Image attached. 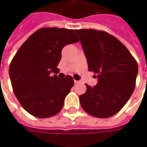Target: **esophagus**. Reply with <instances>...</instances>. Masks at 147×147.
I'll use <instances>...</instances> for the list:
<instances>
[{
    "mask_svg": "<svg viewBox=\"0 0 147 147\" xmlns=\"http://www.w3.org/2000/svg\"><path fill=\"white\" fill-rule=\"evenodd\" d=\"M74 82H75V84H76V85H77V84H78V83H79V81L74 80Z\"/></svg>",
    "mask_w": 147,
    "mask_h": 147,
    "instance_id": "obj_1",
    "label": "esophagus"
}]
</instances>
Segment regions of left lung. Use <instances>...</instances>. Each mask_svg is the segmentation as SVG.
<instances>
[{
  "instance_id": "left-lung-1",
  "label": "left lung",
  "mask_w": 147,
  "mask_h": 147,
  "mask_svg": "<svg viewBox=\"0 0 147 147\" xmlns=\"http://www.w3.org/2000/svg\"><path fill=\"white\" fill-rule=\"evenodd\" d=\"M80 38L88 70L94 71L98 83L86 85L79 96L85 112L99 118L116 114L134 91L138 65L124 45L104 31L76 30Z\"/></svg>"
}]
</instances>
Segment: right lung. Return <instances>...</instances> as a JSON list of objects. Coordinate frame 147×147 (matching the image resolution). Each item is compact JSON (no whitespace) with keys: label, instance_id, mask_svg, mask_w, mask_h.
<instances>
[{"label":"right lung","instance_id":"1","mask_svg":"<svg viewBox=\"0 0 147 147\" xmlns=\"http://www.w3.org/2000/svg\"><path fill=\"white\" fill-rule=\"evenodd\" d=\"M78 41L73 30L42 28L20 47L10 63L9 76L15 96L29 114L47 118L62 110L73 78H59L51 73L58 70L63 47Z\"/></svg>","mask_w":147,"mask_h":147}]
</instances>
